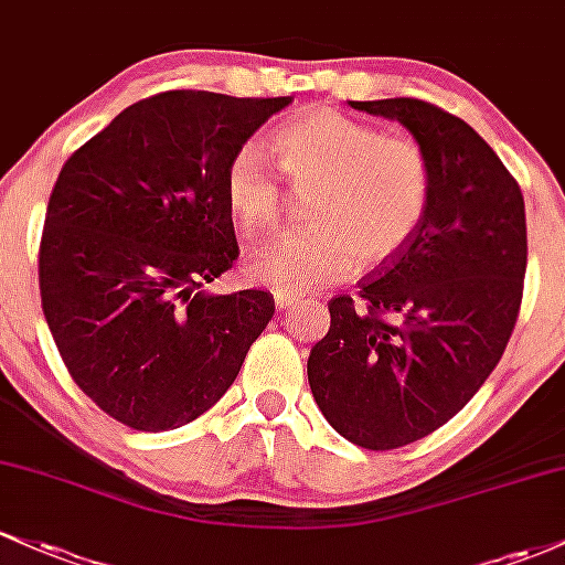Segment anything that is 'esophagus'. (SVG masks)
<instances>
[{
	"instance_id": "esophagus-1",
	"label": "esophagus",
	"mask_w": 565,
	"mask_h": 565,
	"mask_svg": "<svg viewBox=\"0 0 565 565\" xmlns=\"http://www.w3.org/2000/svg\"><path fill=\"white\" fill-rule=\"evenodd\" d=\"M300 302H302L300 295L281 292V289H276V308H278V311H292V308L300 306Z\"/></svg>"
}]
</instances>
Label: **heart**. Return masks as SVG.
<instances>
[{
	"label": "heart",
	"mask_w": 565,
	"mask_h": 565,
	"mask_svg": "<svg viewBox=\"0 0 565 565\" xmlns=\"http://www.w3.org/2000/svg\"><path fill=\"white\" fill-rule=\"evenodd\" d=\"M270 141L289 182L316 184V192L308 203L311 227L249 254L246 273L257 284L295 295L340 281L356 263H388L424 225L434 169L415 139L386 136L343 111L316 107L278 126ZM222 190L235 227L249 238L281 222L287 190L259 147L233 152Z\"/></svg>",
	"instance_id": "1"
}]
</instances>
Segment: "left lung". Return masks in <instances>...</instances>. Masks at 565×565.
Masks as SVG:
<instances>
[{
    "label": "left lung",
    "mask_w": 565,
    "mask_h": 565,
    "mask_svg": "<svg viewBox=\"0 0 565 565\" xmlns=\"http://www.w3.org/2000/svg\"><path fill=\"white\" fill-rule=\"evenodd\" d=\"M399 120L429 152L420 231L334 295L308 356L319 411L359 448L394 450L437 431L477 394L510 343L529 263L518 179L472 126L420 98L351 102Z\"/></svg>",
    "instance_id": "8db88e82"
}]
</instances>
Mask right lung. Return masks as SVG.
I'll return each mask as SVG.
<instances>
[{
    "instance_id": "right-lung-1",
    "label": "right lung",
    "mask_w": 565,
    "mask_h": 565,
    "mask_svg": "<svg viewBox=\"0 0 565 565\" xmlns=\"http://www.w3.org/2000/svg\"><path fill=\"white\" fill-rule=\"evenodd\" d=\"M292 102L166 90L122 109L55 179L40 295L72 381L136 431H169L233 386L273 295L203 287L238 259L227 160Z\"/></svg>"
}]
</instances>
